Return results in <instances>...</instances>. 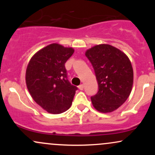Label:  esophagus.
Here are the masks:
<instances>
[{
    "mask_svg": "<svg viewBox=\"0 0 155 155\" xmlns=\"http://www.w3.org/2000/svg\"><path fill=\"white\" fill-rule=\"evenodd\" d=\"M79 89L80 90H84V84H80L79 86Z\"/></svg>",
    "mask_w": 155,
    "mask_h": 155,
    "instance_id": "1",
    "label": "esophagus"
}]
</instances>
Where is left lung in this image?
I'll return each mask as SVG.
<instances>
[{"label": "left lung", "instance_id": "8db88e82", "mask_svg": "<svg viewBox=\"0 0 155 155\" xmlns=\"http://www.w3.org/2000/svg\"><path fill=\"white\" fill-rule=\"evenodd\" d=\"M98 84L91 97L92 105L102 113L114 111L125 102L132 90L133 71L127 56L108 44H100L85 53Z\"/></svg>", "mask_w": 155, "mask_h": 155}]
</instances>
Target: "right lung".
Wrapping results in <instances>:
<instances>
[{"label": "right lung", "instance_id": "1", "mask_svg": "<svg viewBox=\"0 0 155 155\" xmlns=\"http://www.w3.org/2000/svg\"><path fill=\"white\" fill-rule=\"evenodd\" d=\"M72 48L51 44L32 57L26 70V84L35 102L50 114H61L72 104L78 88L68 79L65 64Z\"/></svg>", "mask_w": 155, "mask_h": 155}]
</instances>
